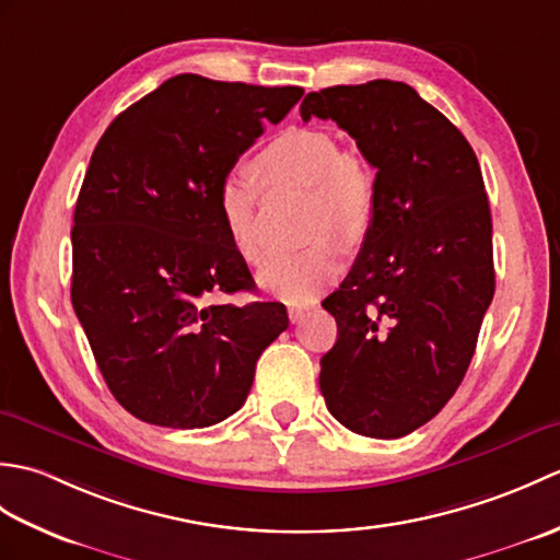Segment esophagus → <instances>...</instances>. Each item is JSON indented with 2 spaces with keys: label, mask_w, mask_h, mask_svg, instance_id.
Instances as JSON below:
<instances>
[{
  "label": "esophagus",
  "mask_w": 560,
  "mask_h": 560,
  "mask_svg": "<svg viewBox=\"0 0 560 560\" xmlns=\"http://www.w3.org/2000/svg\"><path fill=\"white\" fill-rule=\"evenodd\" d=\"M307 311H311L307 305H291L289 307V319H291V323H301V319L307 315Z\"/></svg>",
  "instance_id": "esophagus-1"
}]
</instances>
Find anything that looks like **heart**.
<instances>
[{"instance_id": "heart-1", "label": "heart", "mask_w": 560, "mask_h": 560, "mask_svg": "<svg viewBox=\"0 0 560 560\" xmlns=\"http://www.w3.org/2000/svg\"><path fill=\"white\" fill-rule=\"evenodd\" d=\"M265 185L307 189L303 235L295 249L271 253L257 269L259 287L293 305L313 303L347 267V249L361 245L377 217V177L363 159L343 153L323 129L291 127L255 156ZM217 209L233 247L247 261L261 255L257 229L259 183L245 168H231L217 185Z\"/></svg>"}]
</instances>
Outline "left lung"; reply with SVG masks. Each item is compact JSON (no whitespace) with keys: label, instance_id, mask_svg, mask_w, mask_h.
Masks as SVG:
<instances>
[{"label":"left lung","instance_id":"obj_1","mask_svg":"<svg viewBox=\"0 0 560 560\" xmlns=\"http://www.w3.org/2000/svg\"><path fill=\"white\" fill-rule=\"evenodd\" d=\"M377 171V217L323 307L339 337L319 365L329 413L353 433L401 438L455 395L495 291L491 209L477 153L409 83L307 93Z\"/></svg>","mask_w":560,"mask_h":560}]
</instances>
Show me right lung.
I'll list each match as a JSON object with an SVG mask.
<instances>
[{
	"label": "right lung",
	"instance_id": "right-lung-1",
	"mask_svg": "<svg viewBox=\"0 0 560 560\" xmlns=\"http://www.w3.org/2000/svg\"><path fill=\"white\" fill-rule=\"evenodd\" d=\"M301 96L180 74L117 115L93 151L71 229V305L105 385L137 419H229L289 327L281 303L211 301L255 287L213 195Z\"/></svg>",
	"mask_w": 560,
	"mask_h": 560
}]
</instances>
